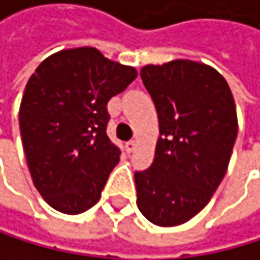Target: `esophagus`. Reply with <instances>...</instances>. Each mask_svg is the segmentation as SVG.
Masks as SVG:
<instances>
[{
  "label": "esophagus",
  "instance_id": "34e87169",
  "mask_svg": "<svg viewBox=\"0 0 260 260\" xmlns=\"http://www.w3.org/2000/svg\"><path fill=\"white\" fill-rule=\"evenodd\" d=\"M136 146H137V142H136V140H129V142H126V145H124V148H126V151H127V153H133L134 149H136Z\"/></svg>",
  "mask_w": 260,
  "mask_h": 260
}]
</instances>
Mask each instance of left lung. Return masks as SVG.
Returning <instances> with one entry per match:
<instances>
[{
    "label": "left lung",
    "mask_w": 260,
    "mask_h": 260,
    "mask_svg": "<svg viewBox=\"0 0 260 260\" xmlns=\"http://www.w3.org/2000/svg\"><path fill=\"white\" fill-rule=\"evenodd\" d=\"M159 140L151 167L136 172L137 206L157 226L195 217L220 185L237 137L236 104L226 79L206 63L178 59L146 65Z\"/></svg>",
    "instance_id": "1"
}]
</instances>
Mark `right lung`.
<instances>
[{
  "mask_svg": "<svg viewBox=\"0 0 260 260\" xmlns=\"http://www.w3.org/2000/svg\"><path fill=\"white\" fill-rule=\"evenodd\" d=\"M137 78L134 67L96 48L63 49L29 78L20 134L32 182L56 211L76 215L95 206L120 149L107 137V103Z\"/></svg>",
  "mask_w": 260,
  "mask_h": 260,
  "instance_id": "obj_1",
  "label": "right lung"
}]
</instances>
